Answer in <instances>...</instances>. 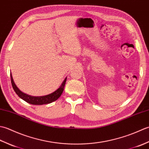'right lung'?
Listing matches in <instances>:
<instances>
[{
    "label": "right lung",
    "mask_w": 149,
    "mask_h": 149,
    "mask_svg": "<svg viewBox=\"0 0 149 149\" xmlns=\"http://www.w3.org/2000/svg\"><path fill=\"white\" fill-rule=\"evenodd\" d=\"M10 76H11L12 86H13V88L14 91H15V93H17L18 95V96L20 98H21L22 99H23L27 103L33 104V105H43V104H49L54 102V101H56L60 96L61 95L63 91L64 90V87H65L66 81V77L58 89H57L55 91H54V92L52 93L45 96L34 97V96H31V95H29L24 93L19 90L18 87L16 86L15 83H14L11 73H10Z\"/></svg>",
    "instance_id": "obj_1"
}]
</instances>
